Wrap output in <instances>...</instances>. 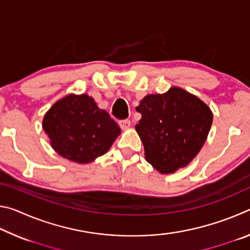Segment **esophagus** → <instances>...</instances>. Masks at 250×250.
I'll return each mask as SVG.
<instances>
[{
    "label": "esophagus",
    "mask_w": 250,
    "mask_h": 250,
    "mask_svg": "<svg viewBox=\"0 0 250 250\" xmlns=\"http://www.w3.org/2000/svg\"><path fill=\"white\" fill-rule=\"evenodd\" d=\"M119 125H120V128H121L122 130H126V129L130 128L131 122H130V120H128V119L120 120V121H119Z\"/></svg>",
    "instance_id": "obj_1"
}]
</instances>
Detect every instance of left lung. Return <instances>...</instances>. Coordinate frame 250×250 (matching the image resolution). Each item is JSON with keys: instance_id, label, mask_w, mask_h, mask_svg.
Masks as SVG:
<instances>
[{"instance_id": "8db88e82", "label": "left lung", "mask_w": 250, "mask_h": 250, "mask_svg": "<svg viewBox=\"0 0 250 250\" xmlns=\"http://www.w3.org/2000/svg\"><path fill=\"white\" fill-rule=\"evenodd\" d=\"M137 111L142 117L135 130L146 160L162 174L174 173L195 158L213 122L208 105L180 87L146 96Z\"/></svg>"}]
</instances>
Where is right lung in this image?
Here are the masks:
<instances>
[{
  "label": "right lung",
  "mask_w": 250,
  "mask_h": 250,
  "mask_svg": "<svg viewBox=\"0 0 250 250\" xmlns=\"http://www.w3.org/2000/svg\"><path fill=\"white\" fill-rule=\"evenodd\" d=\"M43 129L59 155L86 164L107 153L121 130L92 97L70 94L46 112Z\"/></svg>",
  "instance_id": "obj_1"
}]
</instances>
